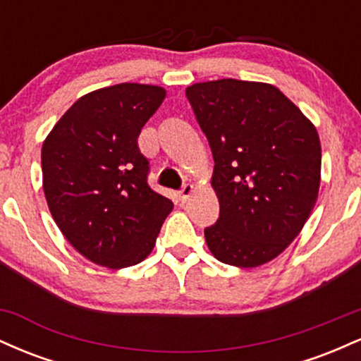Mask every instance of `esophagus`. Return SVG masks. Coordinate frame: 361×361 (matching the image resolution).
Returning a JSON list of instances; mask_svg holds the SVG:
<instances>
[{
    "label": "esophagus",
    "instance_id": "34e87169",
    "mask_svg": "<svg viewBox=\"0 0 361 361\" xmlns=\"http://www.w3.org/2000/svg\"><path fill=\"white\" fill-rule=\"evenodd\" d=\"M193 192H195L193 185H185L183 188H181V192H180V200H181V204H186V202H188V198L193 195Z\"/></svg>",
    "mask_w": 361,
    "mask_h": 361
}]
</instances>
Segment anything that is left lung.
Masks as SVG:
<instances>
[{
	"mask_svg": "<svg viewBox=\"0 0 361 361\" xmlns=\"http://www.w3.org/2000/svg\"><path fill=\"white\" fill-rule=\"evenodd\" d=\"M215 161L221 215L205 229L212 255L256 268L300 234L321 185V140L314 123L276 86L227 80L186 88Z\"/></svg>",
	"mask_w": 361,
	"mask_h": 361,
	"instance_id": "left-lung-1",
	"label": "left lung"
}]
</instances>
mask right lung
I'll use <instances>...</instances> for the list:
<instances>
[{"label": "right lung", "mask_w": 361, "mask_h": 361, "mask_svg": "<svg viewBox=\"0 0 361 361\" xmlns=\"http://www.w3.org/2000/svg\"><path fill=\"white\" fill-rule=\"evenodd\" d=\"M166 98L120 82L74 102L42 144V185L62 235L86 259L120 270L151 255L173 202L147 185L137 137Z\"/></svg>", "instance_id": "1"}]
</instances>
